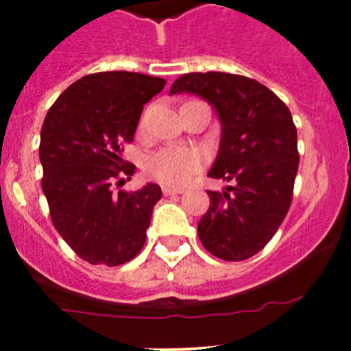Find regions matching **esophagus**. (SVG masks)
Instances as JSON below:
<instances>
[{"mask_svg":"<svg viewBox=\"0 0 351 351\" xmlns=\"http://www.w3.org/2000/svg\"><path fill=\"white\" fill-rule=\"evenodd\" d=\"M181 190H176V188H169V186H163V195L170 197V195H181Z\"/></svg>","mask_w":351,"mask_h":351,"instance_id":"obj_1","label":"esophagus"}]
</instances>
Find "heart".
I'll list each match as a JSON object with an SVG mask.
<instances>
[{"label":"heart","mask_w":351,"mask_h":351,"mask_svg":"<svg viewBox=\"0 0 351 351\" xmlns=\"http://www.w3.org/2000/svg\"><path fill=\"white\" fill-rule=\"evenodd\" d=\"M200 167V156L191 149L163 147L145 158L144 169L163 184L182 186Z\"/></svg>","instance_id":"obj_1"}]
</instances>
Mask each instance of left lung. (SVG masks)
<instances>
[{"label": "left lung", "mask_w": 351, "mask_h": 351, "mask_svg": "<svg viewBox=\"0 0 351 351\" xmlns=\"http://www.w3.org/2000/svg\"><path fill=\"white\" fill-rule=\"evenodd\" d=\"M195 95L221 123L218 156L209 178L230 182L207 191L210 206L198 239L210 255L239 262L256 255L283 223L293 195L299 151L287 105L263 84L223 71L186 73L170 95Z\"/></svg>", "instance_id": "left-lung-1"}]
</instances>
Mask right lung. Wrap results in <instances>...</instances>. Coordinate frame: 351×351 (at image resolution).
Masks as SVG:
<instances>
[{
  "label": "right lung",
  "mask_w": 351,
  "mask_h": 351,
  "mask_svg": "<svg viewBox=\"0 0 351 351\" xmlns=\"http://www.w3.org/2000/svg\"><path fill=\"white\" fill-rule=\"evenodd\" d=\"M167 80L133 71L91 73L49 108L40 132L42 190L56 230L93 265L116 267L138 255L161 188L114 193L119 173L133 176L121 158L132 142L142 108Z\"/></svg>",
  "instance_id": "obj_1"
}]
</instances>
